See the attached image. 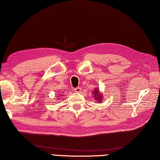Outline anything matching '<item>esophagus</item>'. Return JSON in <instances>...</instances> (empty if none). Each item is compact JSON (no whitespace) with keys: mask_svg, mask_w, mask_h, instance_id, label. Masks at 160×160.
Returning <instances> with one entry per match:
<instances>
[{"mask_svg":"<svg viewBox=\"0 0 160 160\" xmlns=\"http://www.w3.org/2000/svg\"><path fill=\"white\" fill-rule=\"evenodd\" d=\"M81 91V88L80 87H78V88H74V92H80Z\"/></svg>","mask_w":160,"mask_h":160,"instance_id":"obj_1","label":"esophagus"}]
</instances>
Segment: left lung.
Returning a JSON list of instances; mask_svg holds the SVG:
<instances>
[{
  "label": "left lung",
  "mask_w": 160,
  "mask_h": 160,
  "mask_svg": "<svg viewBox=\"0 0 160 160\" xmlns=\"http://www.w3.org/2000/svg\"><path fill=\"white\" fill-rule=\"evenodd\" d=\"M95 92V95H94V96H97V95H99V96H100L99 97V99L98 98H97V97H95V98H97V99H97V100H100V98H101V95H100V94H99V91L98 90H97V89L95 88V89H94V92Z\"/></svg>",
  "instance_id": "left-lung-1"
}]
</instances>
